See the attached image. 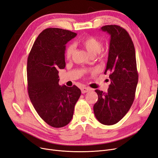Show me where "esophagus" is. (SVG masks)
<instances>
[{
  "mask_svg": "<svg viewBox=\"0 0 158 158\" xmlns=\"http://www.w3.org/2000/svg\"><path fill=\"white\" fill-rule=\"evenodd\" d=\"M92 89H90L89 88H82V94H85L88 92L89 91H90Z\"/></svg>",
  "mask_w": 158,
  "mask_h": 158,
  "instance_id": "esophagus-1",
  "label": "esophagus"
}]
</instances>
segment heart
Instances as JSON below:
<instances>
[{
    "label": "heart",
    "instance_id": "1",
    "mask_svg": "<svg viewBox=\"0 0 158 158\" xmlns=\"http://www.w3.org/2000/svg\"><path fill=\"white\" fill-rule=\"evenodd\" d=\"M79 44L87 51L90 56H94L98 53L100 58H105L107 55V52L106 51H101L103 45L102 41L94 36H88L83 38L80 41ZM74 48L73 45H69L66 47L65 56L68 59L71 58L74 52Z\"/></svg>",
    "mask_w": 158,
    "mask_h": 158
}]
</instances>
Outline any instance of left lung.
<instances>
[{
	"mask_svg": "<svg viewBox=\"0 0 158 158\" xmlns=\"http://www.w3.org/2000/svg\"><path fill=\"white\" fill-rule=\"evenodd\" d=\"M101 30L111 35L104 73H109L111 84L107 93L95 90L98 100L94 106V112L99 122L112 125L121 121L132 106L138 74L135 46L126 30L117 25L105 26Z\"/></svg>",
	"mask_w": 158,
	"mask_h": 158,
	"instance_id": "1",
	"label": "left lung"
}]
</instances>
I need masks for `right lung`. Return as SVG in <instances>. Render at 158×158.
I'll list each match as a JSON object with an SVG mask.
<instances>
[{"label":"right lung","mask_w":158,"mask_h":158,"mask_svg":"<svg viewBox=\"0 0 158 158\" xmlns=\"http://www.w3.org/2000/svg\"><path fill=\"white\" fill-rule=\"evenodd\" d=\"M76 33L60 28H47L38 35L27 58V92L33 107L49 125L63 127L73 117L80 95L76 85L59 84L58 69L65 67L66 43Z\"/></svg>","instance_id":"obj_1"}]
</instances>
